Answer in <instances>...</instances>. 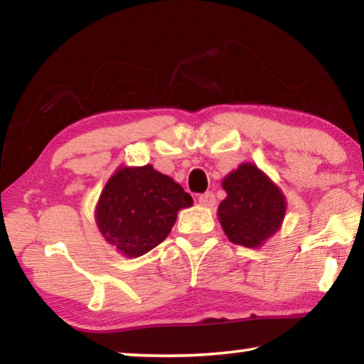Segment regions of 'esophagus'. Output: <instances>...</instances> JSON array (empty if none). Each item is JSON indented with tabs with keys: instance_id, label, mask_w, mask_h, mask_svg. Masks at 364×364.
I'll return each mask as SVG.
<instances>
[{
	"instance_id": "esophagus-1",
	"label": "esophagus",
	"mask_w": 364,
	"mask_h": 364,
	"mask_svg": "<svg viewBox=\"0 0 364 364\" xmlns=\"http://www.w3.org/2000/svg\"><path fill=\"white\" fill-rule=\"evenodd\" d=\"M215 202H217V199H215V194L213 193H205V194H200L199 196V204L200 205L213 207Z\"/></svg>"
}]
</instances>
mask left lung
I'll use <instances>...</instances> for the list:
<instances>
[{
	"instance_id": "1",
	"label": "left lung",
	"mask_w": 364,
	"mask_h": 364,
	"mask_svg": "<svg viewBox=\"0 0 364 364\" xmlns=\"http://www.w3.org/2000/svg\"><path fill=\"white\" fill-rule=\"evenodd\" d=\"M226 199L218 205V220L232 244L258 249L279 231L287 202L278 184L257 167L244 162L221 181Z\"/></svg>"
}]
</instances>
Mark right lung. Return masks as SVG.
I'll use <instances>...</instances> for the list:
<instances>
[{
	"label": "right lung",
	"instance_id": "obj_1",
	"mask_svg": "<svg viewBox=\"0 0 364 364\" xmlns=\"http://www.w3.org/2000/svg\"><path fill=\"white\" fill-rule=\"evenodd\" d=\"M193 197L152 165L119 167L97 200L95 220L106 242L128 258L147 254L168 236Z\"/></svg>",
	"mask_w": 364,
	"mask_h": 364
}]
</instances>
